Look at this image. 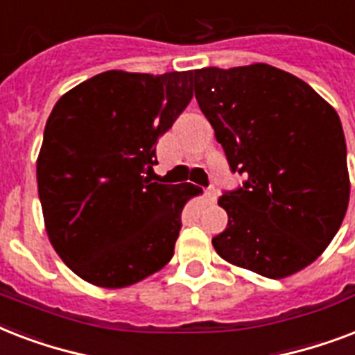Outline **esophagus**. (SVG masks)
Here are the masks:
<instances>
[{
	"label": "esophagus",
	"instance_id": "34e87169",
	"mask_svg": "<svg viewBox=\"0 0 355 355\" xmlns=\"http://www.w3.org/2000/svg\"><path fill=\"white\" fill-rule=\"evenodd\" d=\"M217 199V193H216V189H206L205 191V200H206V205H214Z\"/></svg>",
	"mask_w": 355,
	"mask_h": 355
}]
</instances>
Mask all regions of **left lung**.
<instances>
[{"label":"left lung","mask_w":355,"mask_h":355,"mask_svg":"<svg viewBox=\"0 0 355 355\" xmlns=\"http://www.w3.org/2000/svg\"><path fill=\"white\" fill-rule=\"evenodd\" d=\"M195 97L230 169L247 182L219 197L228 214L211 239L228 263L280 280L313 263L347 214V141L336 108L269 64L193 71Z\"/></svg>","instance_id":"8db88e82"}]
</instances>
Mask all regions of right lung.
I'll return each instance as SVG.
<instances>
[{
	"label": "right lung",
	"mask_w": 355,
	"mask_h": 355,
	"mask_svg": "<svg viewBox=\"0 0 355 355\" xmlns=\"http://www.w3.org/2000/svg\"><path fill=\"white\" fill-rule=\"evenodd\" d=\"M191 97L193 71L110 69L53 108L36 160L38 197L53 248L83 280L121 289L173 258L180 214L202 189L145 175Z\"/></svg>",
	"instance_id": "1"
}]
</instances>
